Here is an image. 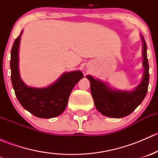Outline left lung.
I'll use <instances>...</instances> for the list:
<instances>
[{"label":"left lung","instance_id":"obj_1","mask_svg":"<svg viewBox=\"0 0 158 158\" xmlns=\"http://www.w3.org/2000/svg\"><path fill=\"white\" fill-rule=\"evenodd\" d=\"M142 40V56L144 74L141 83L131 91L117 90L111 88L106 82L87 75L90 82L91 93L96 109L107 117L120 118L130 114L142 102L148 92L149 82V65L147 57V45Z\"/></svg>","mask_w":158,"mask_h":158}]
</instances>
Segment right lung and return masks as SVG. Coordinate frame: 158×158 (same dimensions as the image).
<instances>
[{"label": "right lung", "mask_w": 158, "mask_h": 158, "mask_svg": "<svg viewBox=\"0 0 158 158\" xmlns=\"http://www.w3.org/2000/svg\"><path fill=\"white\" fill-rule=\"evenodd\" d=\"M20 35L15 40L10 52L11 82L19 102L27 111L41 118L59 116L66 109L72 90L83 78L80 70L64 73L58 79L44 88L27 85L19 72V47Z\"/></svg>", "instance_id": "add662e5"}]
</instances>
